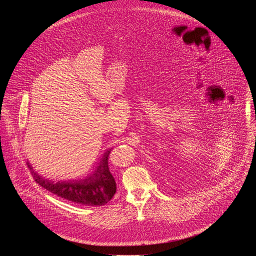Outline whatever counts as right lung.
Here are the masks:
<instances>
[{
	"mask_svg": "<svg viewBox=\"0 0 256 256\" xmlns=\"http://www.w3.org/2000/svg\"><path fill=\"white\" fill-rule=\"evenodd\" d=\"M112 149L107 150L95 171L79 180H66L54 182L33 170L27 162L34 180L50 192L78 204L83 206H104L116 192V184L108 168V156Z\"/></svg>",
	"mask_w": 256,
	"mask_h": 256,
	"instance_id": "1",
	"label": "right lung"
}]
</instances>
